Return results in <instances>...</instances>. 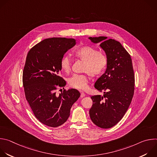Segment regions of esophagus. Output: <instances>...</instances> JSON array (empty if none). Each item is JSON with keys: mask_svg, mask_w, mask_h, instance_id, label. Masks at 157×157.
Listing matches in <instances>:
<instances>
[{"mask_svg": "<svg viewBox=\"0 0 157 157\" xmlns=\"http://www.w3.org/2000/svg\"><path fill=\"white\" fill-rule=\"evenodd\" d=\"M80 92H81V98H83L86 96V94L83 92H82V91H80Z\"/></svg>", "mask_w": 157, "mask_h": 157, "instance_id": "obj_1", "label": "esophagus"}]
</instances>
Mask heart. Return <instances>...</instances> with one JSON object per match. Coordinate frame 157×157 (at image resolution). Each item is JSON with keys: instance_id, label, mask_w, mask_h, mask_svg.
Wrapping results in <instances>:
<instances>
[{"instance_id": "1", "label": "heart", "mask_w": 157, "mask_h": 157, "mask_svg": "<svg viewBox=\"0 0 157 157\" xmlns=\"http://www.w3.org/2000/svg\"><path fill=\"white\" fill-rule=\"evenodd\" d=\"M75 55L84 61L82 71L83 75H74L68 79V84L74 88L84 89L86 88L89 74L92 77H98L103 73L107 65V58L104 53L89 46H83L75 50ZM71 59L68 56H63L60 62L61 70L68 73L71 70Z\"/></svg>"}]
</instances>
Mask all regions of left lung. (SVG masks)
Returning a JSON list of instances; mask_svg holds the SVG:
<instances>
[{
  "mask_svg": "<svg viewBox=\"0 0 157 157\" xmlns=\"http://www.w3.org/2000/svg\"><path fill=\"white\" fill-rule=\"evenodd\" d=\"M100 43L107 58L105 73L96 81L94 87L103 96H92L89 116L93 122L102 128L116 125L127 110L134 93L135 77L132 59L121 43L106 36L89 37Z\"/></svg>",
  "mask_w": 157,
  "mask_h": 157,
  "instance_id": "obj_1",
  "label": "left lung"
}]
</instances>
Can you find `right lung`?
<instances>
[{"instance_id": "obj_1", "label": "right lung", "mask_w": 157, "mask_h": 157, "mask_svg": "<svg viewBox=\"0 0 157 157\" xmlns=\"http://www.w3.org/2000/svg\"><path fill=\"white\" fill-rule=\"evenodd\" d=\"M76 43L74 38H47L27 56L23 71L25 98L36 119L49 127L60 126L68 120L72 105L80 97L73 88L59 95L55 91L57 87L66 85L59 74L61 59Z\"/></svg>"}]
</instances>
